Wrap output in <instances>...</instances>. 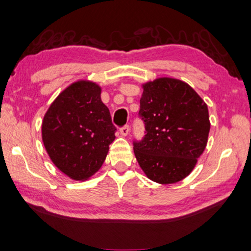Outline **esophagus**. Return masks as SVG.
Wrapping results in <instances>:
<instances>
[{"label":"esophagus","instance_id":"34e87169","mask_svg":"<svg viewBox=\"0 0 251 251\" xmlns=\"http://www.w3.org/2000/svg\"><path fill=\"white\" fill-rule=\"evenodd\" d=\"M120 132H121V135L122 136H127L128 135V132H129V126L128 125H125V126H123L122 128L120 129Z\"/></svg>","mask_w":251,"mask_h":251}]
</instances>
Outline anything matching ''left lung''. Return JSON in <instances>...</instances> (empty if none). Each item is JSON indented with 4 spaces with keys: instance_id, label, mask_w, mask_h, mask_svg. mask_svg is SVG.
I'll use <instances>...</instances> for the list:
<instances>
[{
    "instance_id": "obj_1",
    "label": "left lung",
    "mask_w": 251,
    "mask_h": 251,
    "mask_svg": "<svg viewBox=\"0 0 251 251\" xmlns=\"http://www.w3.org/2000/svg\"><path fill=\"white\" fill-rule=\"evenodd\" d=\"M139 116L146 135L134 152L147 177L174 184L194 170L210 131L205 102L188 83L169 77L142 85Z\"/></svg>"
}]
</instances>
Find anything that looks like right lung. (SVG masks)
Listing matches in <instances>:
<instances>
[{
  "label": "right lung",
  "instance_id": "right-lung-1",
  "mask_svg": "<svg viewBox=\"0 0 251 251\" xmlns=\"http://www.w3.org/2000/svg\"><path fill=\"white\" fill-rule=\"evenodd\" d=\"M116 127L96 82L78 80L57 96L42 121V141L54 165L74 180L100 170Z\"/></svg>",
  "mask_w": 251,
  "mask_h": 251
}]
</instances>
